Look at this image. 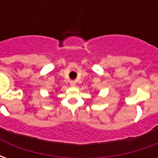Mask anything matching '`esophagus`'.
Segmentation results:
<instances>
[{
  "instance_id": "esophagus-1",
  "label": "esophagus",
  "mask_w": 158,
  "mask_h": 158,
  "mask_svg": "<svg viewBox=\"0 0 158 158\" xmlns=\"http://www.w3.org/2000/svg\"><path fill=\"white\" fill-rule=\"evenodd\" d=\"M70 85H71L72 86H75V85H76L75 80H71V81H70Z\"/></svg>"
}]
</instances>
